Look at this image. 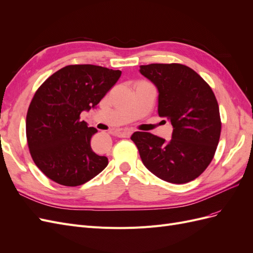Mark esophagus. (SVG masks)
I'll return each instance as SVG.
<instances>
[{
  "label": "esophagus",
  "instance_id": "obj_1",
  "mask_svg": "<svg viewBox=\"0 0 253 253\" xmlns=\"http://www.w3.org/2000/svg\"><path fill=\"white\" fill-rule=\"evenodd\" d=\"M133 134V131L132 129H118V131L116 132V135L118 137H121V138H128L129 136H131Z\"/></svg>",
  "mask_w": 253,
  "mask_h": 253
}]
</instances>
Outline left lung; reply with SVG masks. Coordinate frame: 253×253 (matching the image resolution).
<instances>
[{
	"label": "left lung",
	"instance_id": "left-lung-1",
	"mask_svg": "<svg viewBox=\"0 0 253 253\" xmlns=\"http://www.w3.org/2000/svg\"><path fill=\"white\" fill-rule=\"evenodd\" d=\"M140 73L158 89V115L173 126L172 138L135 132L131 139L143 165L158 178L186 183L210 165L220 137L218 103L200 75L179 63L141 65Z\"/></svg>",
	"mask_w": 253,
	"mask_h": 253
}]
</instances>
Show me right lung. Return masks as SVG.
Here are the masks:
<instances>
[{"instance_id": "add662e5", "label": "right lung", "mask_w": 253, "mask_h": 253, "mask_svg": "<svg viewBox=\"0 0 253 253\" xmlns=\"http://www.w3.org/2000/svg\"><path fill=\"white\" fill-rule=\"evenodd\" d=\"M120 76L119 70L98 65H67L37 89L27 111L26 138L34 163L49 179L80 186L108 166V158L90 148L98 131L80 114L95 108Z\"/></svg>"}]
</instances>
